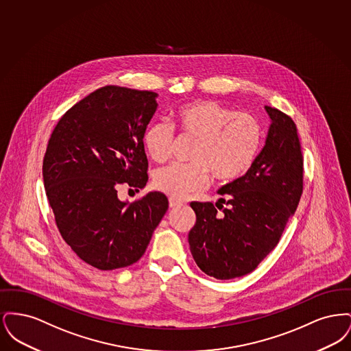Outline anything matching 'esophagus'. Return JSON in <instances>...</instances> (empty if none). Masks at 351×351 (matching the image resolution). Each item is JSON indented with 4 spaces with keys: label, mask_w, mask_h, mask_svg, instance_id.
<instances>
[{
    "label": "esophagus",
    "mask_w": 351,
    "mask_h": 351,
    "mask_svg": "<svg viewBox=\"0 0 351 351\" xmlns=\"http://www.w3.org/2000/svg\"><path fill=\"white\" fill-rule=\"evenodd\" d=\"M183 205V201L176 200V199H169V208L171 209H175V208H179Z\"/></svg>",
    "instance_id": "obj_1"
}]
</instances>
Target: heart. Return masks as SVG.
<instances>
[{"label":"heart","instance_id":"heart-1","mask_svg":"<svg viewBox=\"0 0 351 351\" xmlns=\"http://www.w3.org/2000/svg\"><path fill=\"white\" fill-rule=\"evenodd\" d=\"M175 121L184 138L196 142L192 166L171 165L156 171L154 185L172 199L202 191L209 175L216 183H232L254 163L262 145L261 123L249 114L237 113L216 101L199 100L183 105ZM151 159L163 163L172 154L173 133L165 122H156L145 134Z\"/></svg>","mask_w":351,"mask_h":351}]
</instances>
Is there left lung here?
I'll use <instances>...</instances> for the list:
<instances>
[{
  "instance_id": "8db88e82",
  "label": "left lung",
  "mask_w": 351,
  "mask_h": 351,
  "mask_svg": "<svg viewBox=\"0 0 351 351\" xmlns=\"http://www.w3.org/2000/svg\"><path fill=\"white\" fill-rule=\"evenodd\" d=\"M265 109L271 125L249 171L218 189L225 197L216 205L191 202L196 213V223L188 234L192 256L206 275L221 280L243 276L258 267L278 245L302 193L296 125L283 112L271 106Z\"/></svg>"
}]
</instances>
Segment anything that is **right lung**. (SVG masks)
<instances>
[{
  "instance_id": "right-lung-1",
  "label": "right lung",
  "mask_w": 351,
  "mask_h": 351,
  "mask_svg": "<svg viewBox=\"0 0 351 351\" xmlns=\"http://www.w3.org/2000/svg\"><path fill=\"white\" fill-rule=\"evenodd\" d=\"M158 93L106 85L73 105L51 134L43 183L56 226L85 263L102 271L141 259L168 209L162 192L130 204L118 184L138 192L147 180L143 138Z\"/></svg>"
}]
</instances>
